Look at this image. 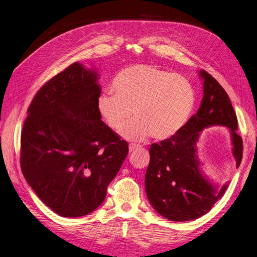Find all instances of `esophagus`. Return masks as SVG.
<instances>
[{
	"label": "esophagus",
	"instance_id": "1",
	"mask_svg": "<svg viewBox=\"0 0 257 257\" xmlns=\"http://www.w3.org/2000/svg\"><path fill=\"white\" fill-rule=\"evenodd\" d=\"M139 148H141V146L137 145V144H130L129 145V151H130V153H132V151H135V150H137Z\"/></svg>",
	"mask_w": 257,
	"mask_h": 257
}]
</instances>
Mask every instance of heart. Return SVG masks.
Segmentation results:
<instances>
[{
	"mask_svg": "<svg viewBox=\"0 0 257 257\" xmlns=\"http://www.w3.org/2000/svg\"><path fill=\"white\" fill-rule=\"evenodd\" d=\"M112 90L97 98L102 120L118 131L134 113L135 118L120 135L130 141H143L149 135L157 140L174 137L191 117L196 91L186 78L156 65L129 66L117 73Z\"/></svg>",
	"mask_w": 257,
	"mask_h": 257,
	"instance_id": "b5f03b06",
	"label": "heart"
}]
</instances>
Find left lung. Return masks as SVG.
<instances>
[{
    "label": "left lung",
    "mask_w": 257,
    "mask_h": 257,
    "mask_svg": "<svg viewBox=\"0 0 257 257\" xmlns=\"http://www.w3.org/2000/svg\"><path fill=\"white\" fill-rule=\"evenodd\" d=\"M199 75L203 81L200 108L177 135L149 148L146 195L155 210L172 221H189L203 216L227 188L226 183L218 191L202 174L196 145L204 128H229L236 167L242 159V140L237 135V117L229 95L211 74L201 70Z\"/></svg>",
    "instance_id": "obj_1"
}]
</instances>
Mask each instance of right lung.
<instances>
[{
  "label": "right lung",
  "mask_w": 257,
  "mask_h": 257,
  "mask_svg": "<svg viewBox=\"0 0 257 257\" xmlns=\"http://www.w3.org/2000/svg\"><path fill=\"white\" fill-rule=\"evenodd\" d=\"M98 74L79 62L37 92L21 135L27 183L62 217L92 213L128 155V144L101 120Z\"/></svg>",
  "instance_id": "right-lung-1"
}]
</instances>
